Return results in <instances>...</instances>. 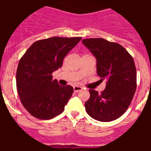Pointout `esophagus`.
Instances as JSON below:
<instances>
[{
  "label": "esophagus",
  "instance_id": "34e87169",
  "mask_svg": "<svg viewBox=\"0 0 151 151\" xmlns=\"http://www.w3.org/2000/svg\"><path fill=\"white\" fill-rule=\"evenodd\" d=\"M82 90V88L80 87V86H74L73 87V92H78Z\"/></svg>",
  "mask_w": 151,
  "mask_h": 151
}]
</instances>
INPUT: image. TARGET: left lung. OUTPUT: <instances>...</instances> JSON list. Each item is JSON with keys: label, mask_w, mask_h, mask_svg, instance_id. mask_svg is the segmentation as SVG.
<instances>
[{"label": "left lung", "mask_w": 151, "mask_h": 151, "mask_svg": "<svg viewBox=\"0 0 151 151\" xmlns=\"http://www.w3.org/2000/svg\"><path fill=\"white\" fill-rule=\"evenodd\" d=\"M96 59V72L106 88L101 94L90 89L86 112L99 122L117 119L130 105L136 89V70L132 57L121 45L103 38L82 40Z\"/></svg>", "instance_id": "8db88e82"}]
</instances>
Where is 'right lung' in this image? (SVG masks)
Masks as SVG:
<instances>
[{"label": "right lung", "mask_w": 151, "mask_h": 151, "mask_svg": "<svg viewBox=\"0 0 151 151\" xmlns=\"http://www.w3.org/2000/svg\"><path fill=\"white\" fill-rule=\"evenodd\" d=\"M81 37H54L35 41L19 60L16 87L21 103L34 117L49 120L63 112L72 96L70 85H59L52 73Z\"/></svg>", "instance_id": "add662e5"}]
</instances>
